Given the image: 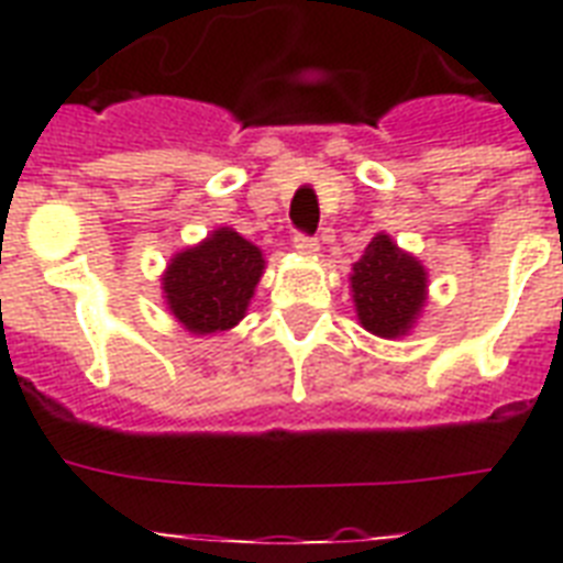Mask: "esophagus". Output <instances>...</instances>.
I'll list each match as a JSON object with an SVG mask.
<instances>
[{
    "mask_svg": "<svg viewBox=\"0 0 563 563\" xmlns=\"http://www.w3.org/2000/svg\"><path fill=\"white\" fill-rule=\"evenodd\" d=\"M291 242H295V251H298V254H307V256L318 254V239L309 236V233H295Z\"/></svg>",
    "mask_w": 563,
    "mask_h": 563,
    "instance_id": "obj_1",
    "label": "esophagus"
}]
</instances>
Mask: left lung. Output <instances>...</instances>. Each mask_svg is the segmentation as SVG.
I'll list each match as a JSON object with an SVG mask.
<instances>
[{
    "mask_svg": "<svg viewBox=\"0 0 563 563\" xmlns=\"http://www.w3.org/2000/svg\"><path fill=\"white\" fill-rule=\"evenodd\" d=\"M353 300L365 330L383 339L406 335L423 307L427 272L415 256L402 254L388 236H374L353 265Z\"/></svg>",
    "mask_w": 563,
    "mask_h": 563,
    "instance_id": "1",
    "label": "left lung"
}]
</instances>
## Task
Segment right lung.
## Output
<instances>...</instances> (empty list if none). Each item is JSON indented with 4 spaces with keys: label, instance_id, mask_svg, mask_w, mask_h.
<instances>
[{
    "label": "right lung",
    "instance_id": "add662e5",
    "mask_svg": "<svg viewBox=\"0 0 563 563\" xmlns=\"http://www.w3.org/2000/svg\"><path fill=\"white\" fill-rule=\"evenodd\" d=\"M263 277L260 247L236 230H216L207 242L172 260L163 291L189 333H219L242 321L254 286Z\"/></svg>",
    "mask_w": 563,
    "mask_h": 563
}]
</instances>
